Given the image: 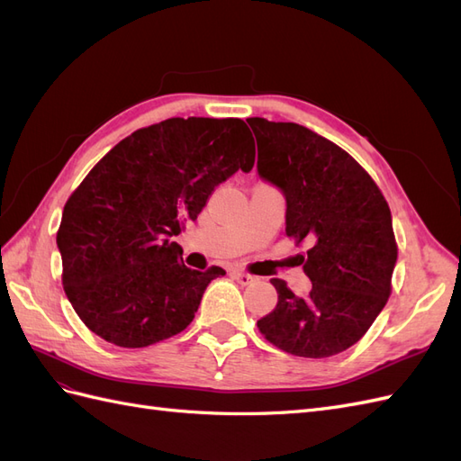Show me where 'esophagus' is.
<instances>
[{"label":"esophagus","mask_w":461,"mask_h":461,"mask_svg":"<svg viewBox=\"0 0 461 461\" xmlns=\"http://www.w3.org/2000/svg\"><path fill=\"white\" fill-rule=\"evenodd\" d=\"M232 275H234L236 281H239L242 286H248V285H252V283L258 281V276L249 275V273H244V271H234Z\"/></svg>","instance_id":"obj_1"}]
</instances>
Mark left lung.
<instances>
[{
	"label": "left lung",
	"mask_w": 461,
	"mask_h": 461,
	"mask_svg": "<svg viewBox=\"0 0 461 461\" xmlns=\"http://www.w3.org/2000/svg\"><path fill=\"white\" fill-rule=\"evenodd\" d=\"M246 121L258 140L259 176L286 200V234L313 244L300 259L310 296L271 278L278 302L258 329L292 356L340 354L390 296L398 248L388 203L364 167L327 138L296 122Z\"/></svg>",
	"instance_id": "left-lung-1"
}]
</instances>
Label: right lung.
<instances>
[{
    "label": "right lung",
    "instance_id": "obj_1",
    "mask_svg": "<svg viewBox=\"0 0 461 461\" xmlns=\"http://www.w3.org/2000/svg\"><path fill=\"white\" fill-rule=\"evenodd\" d=\"M256 161L242 119H167L121 140L63 207L65 294L92 332L144 348L185 330L221 267L190 269L171 242L215 186Z\"/></svg>",
    "mask_w": 461,
    "mask_h": 461
}]
</instances>
